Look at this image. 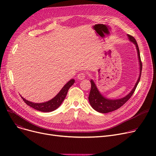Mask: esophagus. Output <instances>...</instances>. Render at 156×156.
<instances>
[{"label":"esophagus","mask_w":156,"mask_h":156,"mask_svg":"<svg viewBox=\"0 0 156 156\" xmlns=\"http://www.w3.org/2000/svg\"><path fill=\"white\" fill-rule=\"evenodd\" d=\"M77 78L78 80H83L85 78V74L83 73H80L77 76Z\"/></svg>","instance_id":"34e87169"}]
</instances>
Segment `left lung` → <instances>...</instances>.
I'll return each instance as SVG.
<instances>
[{
    "label": "left lung",
    "instance_id": "left-lung-1",
    "mask_svg": "<svg viewBox=\"0 0 156 156\" xmlns=\"http://www.w3.org/2000/svg\"><path fill=\"white\" fill-rule=\"evenodd\" d=\"M128 38L131 42H133V44L135 45L136 49L137 51L138 54V64H139V68H140V73H139V76L136 81V82L134 86V87L132 89L129 94H128L124 97L120 98V99H108L106 97L104 96L101 92L99 90V89L97 87L95 82L93 80H90L91 83V90L90 92V94L88 96V101L90 104L92 106V108L95 110L96 111L101 112V113H108L109 112H112L115 111L121 106L125 104L128 100L129 98L132 97L133 94L135 89L140 81L141 73H142V64L140 59V51H139V48L138 44L136 43V40L133 37L129 35H127Z\"/></svg>",
    "mask_w": 156,
    "mask_h": 156
}]
</instances>
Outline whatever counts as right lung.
I'll return each instance as SVG.
<instances>
[{"label":"right lung","instance_id":"add662e5","mask_svg":"<svg viewBox=\"0 0 156 156\" xmlns=\"http://www.w3.org/2000/svg\"><path fill=\"white\" fill-rule=\"evenodd\" d=\"M75 80L74 79L70 80L68 82H67L64 85V86L62 88L60 92L57 94L54 98L50 101H48L42 103H35L32 102L27 99H24L23 97L21 98L24 102H25L28 105L30 106L32 108H34L37 111H42L44 112H52L58 108L61 105L64 100L65 99L66 96L69 88L74 84Z\"/></svg>","mask_w":156,"mask_h":156}]
</instances>
